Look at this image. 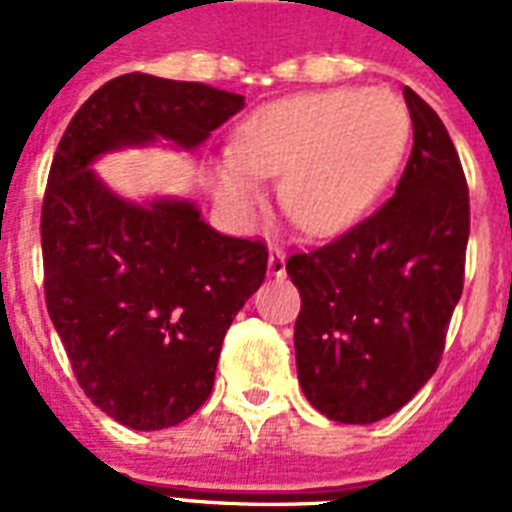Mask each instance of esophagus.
<instances>
[{
	"instance_id": "obj_1",
	"label": "esophagus",
	"mask_w": 512,
	"mask_h": 512,
	"mask_svg": "<svg viewBox=\"0 0 512 512\" xmlns=\"http://www.w3.org/2000/svg\"><path fill=\"white\" fill-rule=\"evenodd\" d=\"M268 271H271V276H284L287 273V255H284V249L271 247V252H268Z\"/></svg>"
}]
</instances>
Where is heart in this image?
I'll return each instance as SVG.
<instances>
[{
    "label": "heart",
    "instance_id": "b5f03b06",
    "mask_svg": "<svg viewBox=\"0 0 512 512\" xmlns=\"http://www.w3.org/2000/svg\"><path fill=\"white\" fill-rule=\"evenodd\" d=\"M409 111L382 90H324L247 116L215 164L217 196L239 217L263 201L260 177H281L284 215L311 236L353 225L380 196L409 143Z\"/></svg>",
    "mask_w": 512,
    "mask_h": 512
}]
</instances>
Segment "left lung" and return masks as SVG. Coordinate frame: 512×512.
<instances>
[{
    "mask_svg": "<svg viewBox=\"0 0 512 512\" xmlns=\"http://www.w3.org/2000/svg\"><path fill=\"white\" fill-rule=\"evenodd\" d=\"M414 146L396 193L324 247L287 260L300 292L297 377L345 425L398 412L438 369L465 281L468 180L438 114L406 87Z\"/></svg>",
    "mask_w": 512,
    "mask_h": 512,
    "instance_id": "8db88e82",
    "label": "left lung"
}]
</instances>
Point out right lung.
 I'll return each instance as SVG.
<instances>
[{
	"label": "right lung",
	"mask_w": 512,
	"mask_h": 512,
	"mask_svg": "<svg viewBox=\"0 0 512 512\" xmlns=\"http://www.w3.org/2000/svg\"><path fill=\"white\" fill-rule=\"evenodd\" d=\"M244 108L201 82L124 74L63 132L42 201L44 300L76 382L132 430L188 420L212 393L233 316L263 284L268 247L209 228L191 201L119 199L90 164L156 138L196 148Z\"/></svg>",
	"instance_id": "add662e5"
}]
</instances>
